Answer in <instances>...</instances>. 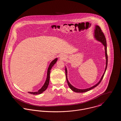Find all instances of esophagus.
<instances>
[{
	"label": "esophagus",
	"instance_id": "esophagus-1",
	"mask_svg": "<svg viewBox=\"0 0 121 121\" xmlns=\"http://www.w3.org/2000/svg\"><path fill=\"white\" fill-rule=\"evenodd\" d=\"M65 58H66V56L64 54H61L60 56V59L62 60H64V59H65Z\"/></svg>",
	"mask_w": 121,
	"mask_h": 121
}]
</instances>
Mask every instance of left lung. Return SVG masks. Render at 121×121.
<instances>
[{
  "label": "left lung",
  "mask_w": 121,
  "mask_h": 121,
  "mask_svg": "<svg viewBox=\"0 0 121 121\" xmlns=\"http://www.w3.org/2000/svg\"><path fill=\"white\" fill-rule=\"evenodd\" d=\"M95 33H94V36H95V38L96 39V40H98L99 41H100L101 43H102V44L104 45V46L105 47V56H106V68L105 69V71L103 75V76H102V78L101 79V80H100V81L95 85L91 87H89L88 88H86V89H78L77 88H75V87L73 86L70 83H69V81L68 80V77H67V68H65V72H66V79H67V81L68 84V85L69 86V87L70 88V89L73 90L74 92H75L76 93H83V92H86L88 91H89L90 90L95 88V87L97 86L101 82L102 80H103V78H104V75L105 74V73L106 72V70L107 68V65H108V55H107V43H106V39L105 38V35H104V33L103 32V31H102V29H101L100 27L98 26H95Z\"/></svg>",
  "instance_id": "obj_1"
}]
</instances>
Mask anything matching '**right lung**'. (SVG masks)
Masks as SVG:
<instances>
[{
  "label": "right lung",
  "mask_w": 121,
  "mask_h": 121,
  "mask_svg": "<svg viewBox=\"0 0 121 121\" xmlns=\"http://www.w3.org/2000/svg\"><path fill=\"white\" fill-rule=\"evenodd\" d=\"M57 58L55 59L54 60H53L52 62H51V63L50 64L48 69V73H47V79L46 80V82L44 84V85L42 86V87L39 89L37 92H28L29 93L31 94H33V95H38V94H40L42 93H43L44 91H45L46 89L47 88V87H48V86L49 85V80H50V71H51V69H52V66L55 64V63L56 62L57 60Z\"/></svg>",
  "instance_id": "add662e5"
}]
</instances>
